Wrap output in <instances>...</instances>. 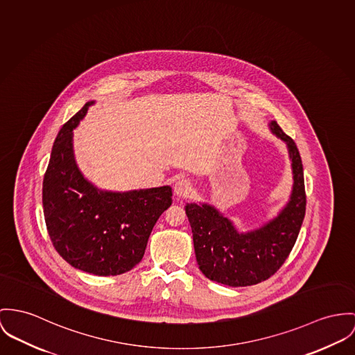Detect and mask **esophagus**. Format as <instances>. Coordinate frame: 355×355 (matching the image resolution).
Returning <instances> with one entry per match:
<instances>
[{"label":"esophagus","instance_id":"1","mask_svg":"<svg viewBox=\"0 0 355 355\" xmlns=\"http://www.w3.org/2000/svg\"><path fill=\"white\" fill-rule=\"evenodd\" d=\"M174 196L177 198H184V197H188L191 193V184L188 180H178L175 184H174Z\"/></svg>","mask_w":355,"mask_h":355}]
</instances>
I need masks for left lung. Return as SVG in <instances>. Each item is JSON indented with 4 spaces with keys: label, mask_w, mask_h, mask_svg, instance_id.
I'll use <instances>...</instances> for the list:
<instances>
[{
    "label": "left lung",
    "mask_w": 355,
    "mask_h": 355,
    "mask_svg": "<svg viewBox=\"0 0 355 355\" xmlns=\"http://www.w3.org/2000/svg\"><path fill=\"white\" fill-rule=\"evenodd\" d=\"M268 125L274 137L285 143L292 168L291 194L277 215L242 231L214 204L185 205L198 269L223 285L250 286L272 277L292 251L305 216L304 171L297 146L277 121Z\"/></svg>",
    "instance_id": "left-lung-1"
}]
</instances>
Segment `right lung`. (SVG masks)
<instances>
[{
	"mask_svg": "<svg viewBox=\"0 0 355 355\" xmlns=\"http://www.w3.org/2000/svg\"><path fill=\"white\" fill-rule=\"evenodd\" d=\"M87 101L59 131L43 180V211L59 255L94 275H119L141 261L157 220L171 205L168 185L107 191L85 177L74 154V134Z\"/></svg>",
	"mask_w": 355,
	"mask_h": 355,
	"instance_id": "obj_1",
	"label": "right lung"
}]
</instances>
